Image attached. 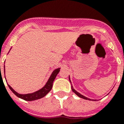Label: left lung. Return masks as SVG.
I'll return each mask as SVG.
<instances>
[{
  "mask_svg": "<svg viewBox=\"0 0 124 124\" xmlns=\"http://www.w3.org/2000/svg\"><path fill=\"white\" fill-rule=\"evenodd\" d=\"M69 79H70V83H71V80H70V76H69ZM71 89H72V91H73L74 92V93H75L78 96H79V97H81V98H83V99H86V100H89V101H96V99H89V98H88V97H86V96H83V95L81 94H80V93H79L78 92L76 91L75 89H74L73 88V86H72V84H71Z\"/></svg>",
  "mask_w": 124,
  "mask_h": 124,
  "instance_id": "1",
  "label": "left lung"
}]
</instances>
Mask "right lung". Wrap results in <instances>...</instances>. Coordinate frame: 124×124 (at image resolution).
Here are the masks:
<instances>
[{"label": "right lung", "mask_w": 124, "mask_h": 124, "mask_svg": "<svg viewBox=\"0 0 124 124\" xmlns=\"http://www.w3.org/2000/svg\"><path fill=\"white\" fill-rule=\"evenodd\" d=\"M60 71V68H57L56 70H54L52 72V73H51L50 77L49 78L48 80V81L45 84V85L41 89H39L37 91L34 92L33 93L26 94H19V93H17L10 85L8 84V86L9 87L10 89L12 91V93H14V94L16 95L19 98H21V99H23L25 101H32L37 100V99H41L42 97H45L51 90V88L53 87V83L54 81V79L56 78L57 74H58ZM4 72H5V65H4Z\"/></svg>", "instance_id": "right-lung-1"}]
</instances>
